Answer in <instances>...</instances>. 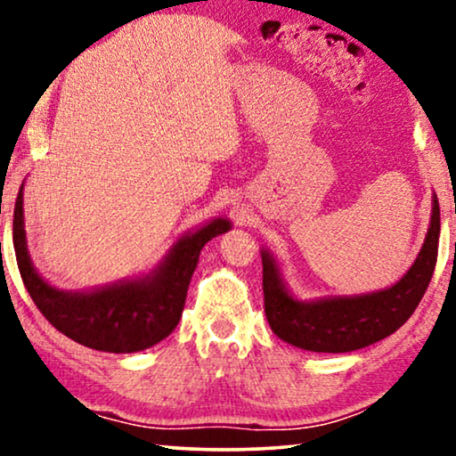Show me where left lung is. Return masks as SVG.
<instances>
[{
	"instance_id": "obj_1",
	"label": "left lung",
	"mask_w": 456,
	"mask_h": 456,
	"mask_svg": "<svg viewBox=\"0 0 456 456\" xmlns=\"http://www.w3.org/2000/svg\"><path fill=\"white\" fill-rule=\"evenodd\" d=\"M438 236L440 205L438 197H434L426 242L401 282L371 295L336 297L314 303L295 301L286 292L276 261L264 251V307L270 328L289 345L315 353L357 351L395 334L426 295L438 259Z\"/></svg>"
}]
</instances>
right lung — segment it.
Segmentation results:
<instances>
[{
  "label": "right lung",
  "mask_w": 456,
  "mask_h": 456,
  "mask_svg": "<svg viewBox=\"0 0 456 456\" xmlns=\"http://www.w3.org/2000/svg\"><path fill=\"white\" fill-rule=\"evenodd\" d=\"M228 230L226 220H214L180 239L151 276L93 292L55 290L35 272L24 239L22 186L14 205L12 236L22 282L55 330L95 351L136 353L158 345L178 326L199 253L205 242Z\"/></svg>",
  "instance_id": "obj_1"
}]
</instances>
